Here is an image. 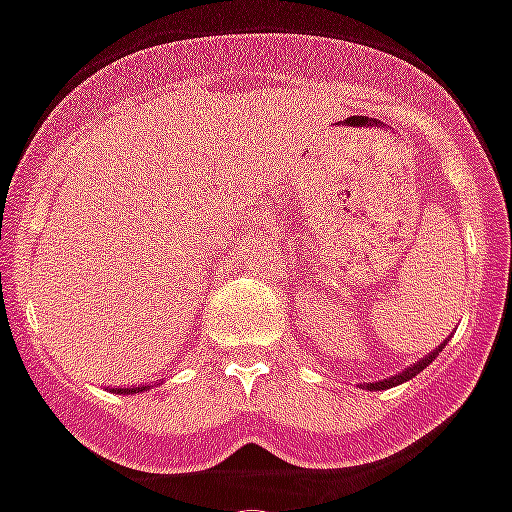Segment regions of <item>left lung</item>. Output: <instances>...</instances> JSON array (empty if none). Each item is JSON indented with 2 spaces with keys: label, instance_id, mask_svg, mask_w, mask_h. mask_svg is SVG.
Masks as SVG:
<instances>
[{
  "label": "left lung",
  "instance_id": "8db88e82",
  "mask_svg": "<svg viewBox=\"0 0 512 512\" xmlns=\"http://www.w3.org/2000/svg\"><path fill=\"white\" fill-rule=\"evenodd\" d=\"M442 346H445V343H442ZM442 346H437V349L432 351V354H427V356H424V359H419V362H416V364H411V367H406V369H403V372H398V375L388 377V380H380V382H367L364 388H367V390H388V388H395V385H401V382L411 380V377H416V375H419V372H422V369H427L429 364L435 362V356L440 354Z\"/></svg>",
  "mask_w": 512,
  "mask_h": 512
}]
</instances>
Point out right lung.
Returning a JSON list of instances; mask_svg holds the SVG:
<instances>
[{
    "mask_svg": "<svg viewBox=\"0 0 512 512\" xmlns=\"http://www.w3.org/2000/svg\"><path fill=\"white\" fill-rule=\"evenodd\" d=\"M150 385H140V388H114V393L119 395H127V393H143V390H148Z\"/></svg>",
    "mask_w": 512,
    "mask_h": 512,
    "instance_id": "right-lung-1",
    "label": "right lung"
}]
</instances>
